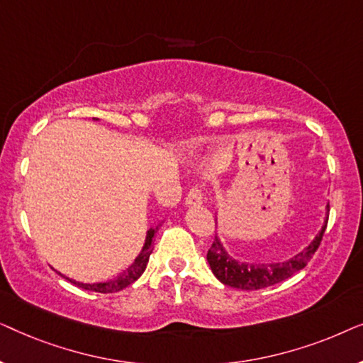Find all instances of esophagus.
Instances as JSON below:
<instances>
[{
  "label": "esophagus",
  "instance_id": "obj_1",
  "mask_svg": "<svg viewBox=\"0 0 363 363\" xmlns=\"http://www.w3.org/2000/svg\"><path fill=\"white\" fill-rule=\"evenodd\" d=\"M203 201V193H201V188L198 185H193L190 190L186 193V198H185V205L188 206H196V205H201Z\"/></svg>",
  "mask_w": 363,
  "mask_h": 363
}]
</instances>
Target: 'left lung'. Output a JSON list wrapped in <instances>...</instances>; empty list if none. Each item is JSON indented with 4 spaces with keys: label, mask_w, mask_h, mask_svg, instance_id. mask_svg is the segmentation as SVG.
<instances>
[{
    "label": "left lung",
    "mask_w": 363,
    "mask_h": 363,
    "mask_svg": "<svg viewBox=\"0 0 363 363\" xmlns=\"http://www.w3.org/2000/svg\"><path fill=\"white\" fill-rule=\"evenodd\" d=\"M327 210H329V205H327ZM327 221H329V215H327L322 231L315 236V240L304 251H301L299 255L286 262H276V264H246V262H238L230 257L216 236L211 242V247L208 250V262H210L213 274L226 286L245 291H256L267 286H274L277 282L286 281L287 277L296 274L297 271L304 269L307 262L312 259V256L319 250L322 236H324L327 228Z\"/></svg>",
    "instance_id": "left-lung-1"
}]
</instances>
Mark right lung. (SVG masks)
Wrapping results in <instances>:
<instances>
[{"label":"right lung","mask_w":363,"mask_h":363,"mask_svg":"<svg viewBox=\"0 0 363 363\" xmlns=\"http://www.w3.org/2000/svg\"><path fill=\"white\" fill-rule=\"evenodd\" d=\"M155 231L157 228H153V230H148L147 233V240H145V246H143V250L138 257L135 259V262L128 267L127 271H123L121 276H117L116 279H111V281H106V282H94V284H82V282H77V281H72L66 277L72 282V284H76L77 287H81V289H87V291H94V292H102V294H106V292H118L122 291L123 287L130 286L132 282H135L138 277L142 276V272L145 271L147 267V262H148V257H150L153 247H152V240L153 236H155Z\"/></svg>","instance_id":"right-lung-1"}]
</instances>
